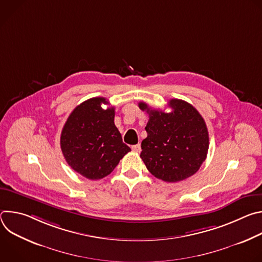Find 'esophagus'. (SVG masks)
Returning a JSON list of instances; mask_svg holds the SVG:
<instances>
[{"label": "esophagus", "instance_id": "1", "mask_svg": "<svg viewBox=\"0 0 262 262\" xmlns=\"http://www.w3.org/2000/svg\"><path fill=\"white\" fill-rule=\"evenodd\" d=\"M132 149L135 152H141V145L140 144L134 145V146H132Z\"/></svg>", "mask_w": 262, "mask_h": 262}]
</instances>
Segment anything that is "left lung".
Returning <instances> with one entry per match:
<instances>
[{"label":"left lung","mask_w":262,"mask_h":262,"mask_svg":"<svg viewBox=\"0 0 262 262\" xmlns=\"http://www.w3.org/2000/svg\"><path fill=\"white\" fill-rule=\"evenodd\" d=\"M168 105L170 113L139 102V107L149 115L140 157L157 178L177 182L200 169L207 156L209 138L204 119L192 104L174 98Z\"/></svg>","instance_id":"8db88e82"}]
</instances>
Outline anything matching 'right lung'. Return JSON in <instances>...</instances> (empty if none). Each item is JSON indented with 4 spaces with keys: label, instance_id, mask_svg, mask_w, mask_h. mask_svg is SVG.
Wrapping results in <instances>:
<instances>
[{
    "label": "right lung",
    "instance_id": "obj_1",
    "mask_svg": "<svg viewBox=\"0 0 262 262\" xmlns=\"http://www.w3.org/2000/svg\"><path fill=\"white\" fill-rule=\"evenodd\" d=\"M104 97L90 98L74 108L65 122L60 145L67 164L91 180L108 175L130 151L115 126V107Z\"/></svg>",
    "mask_w": 262,
    "mask_h": 262
}]
</instances>
